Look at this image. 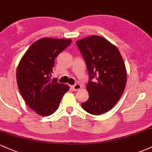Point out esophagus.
Segmentation results:
<instances>
[{
  "mask_svg": "<svg viewBox=\"0 0 152 152\" xmlns=\"http://www.w3.org/2000/svg\"><path fill=\"white\" fill-rule=\"evenodd\" d=\"M71 88H72L73 90L75 91H77L80 90L81 88V85L79 84V83H76V84L71 86Z\"/></svg>",
  "mask_w": 152,
  "mask_h": 152,
  "instance_id": "1",
  "label": "esophagus"
}]
</instances>
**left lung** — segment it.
I'll return each instance as SVG.
<instances>
[{"mask_svg":"<svg viewBox=\"0 0 152 152\" xmlns=\"http://www.w3.org/2000/svg\"><path fill=\"white\" fill-rule=\"evenodd\" d=\"M86 61L90 80L89 98L81 106L86 112H107L121 98L126 84V69L118 48L102 36H91L76 41ZM95 81L91 82L92 78Z\"/></svg>","mask_w":152,"mask_h":152,"instance_id":"1","label":"left lung"}]
</instances>
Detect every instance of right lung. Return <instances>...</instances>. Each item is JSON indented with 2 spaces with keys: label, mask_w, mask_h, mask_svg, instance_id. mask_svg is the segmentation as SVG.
I'll return each mask as SVG.
<instances>
[{
  "label": "right lung",
  "mask_w": 152,
  "mask_h": 152,
  "mask_svg": "<svg viewBox=\"0 0 152 152\" xmlns=\"http://www.w3.org/2000/svg\"><path fill=\"white\" fill-rule=\"evenodd\" d=\"M71 39L43 38L29 47L16 71L18 89L26 104L36 114L49 116L58 109L69 86L51 78L55 58Z\"/></svg>",
  "instance_id": "1"
}]
</instances>
